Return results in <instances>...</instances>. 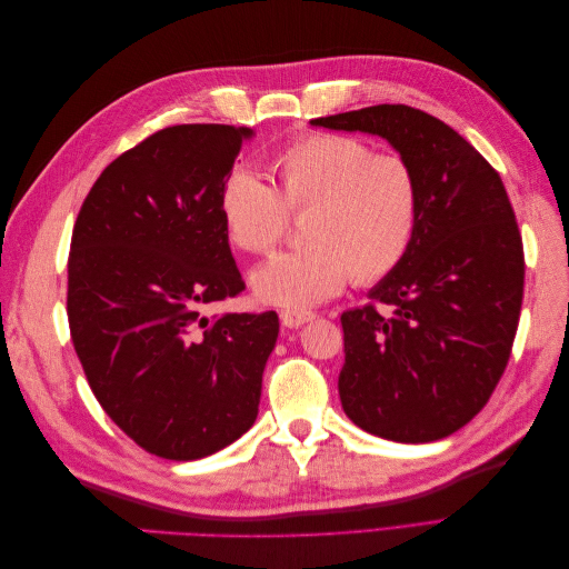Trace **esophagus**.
I'll use <instances>...</instances> for the list:
<instances>
[{
    "label": "esophagus",
    "mask_w": 569,
    "mask_h": 569,
    "mask_svg": "<svg viewBox=\"0 0 569 569\" xmlns=\"http://www.w3.org/2000/svg\"><path fill=\"white\" fill-rule=\"evenodd\" d=\"M316 318V313L313 311H280V320H282V325L284 327H289V330H295V327H301L303 322H308V320H313Z\"/></svg>",
    "instance_id": "1"
}]
</instances>
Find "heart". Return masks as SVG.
Masks as SVG:
<instances>
[{
	"mask_svg": "<svg viewBox=\"0 0 569 569\" xmlns=\"http://www.w3.org/2000/svg\"><path fill=\"white\" fill-rule=\"evenodd\" d=\"M272 187L239 168L220 187L218 211L242 251L270 253L303 216V247L270 258L253 272L256 297L306 308L335 297L353 278L385 280L416 242L422 187L401 153H375L349 134L313 132L284 144L270 161Z\"/></svg>",
	"mask_w": 569,
	"mask_h": 569,
	"instance_id": "b5f03b06",
	"label": "heart"
}]
</instances>
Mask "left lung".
I'll return each mask as SVG.
<instances>
[{
	"mask_svg": "<svg viewBox=\"0 0 569 569\" xmlns=\"http://www.w3.org/2000/svg\"><path fill=\"white\" fill-rule=\"evenodd\" d=\"M311 123L385 137L422 187L406 261L368 306L341 313V408L382 439L449 437L487 406L520 322L525 249L503 180L443 120L406 104Z\"/></svg>",
	"mask_w": 569,
	"mask_h": 569,
	"instance_id": "left-lung-1",
	"label": "left lung"
}]
</instances>
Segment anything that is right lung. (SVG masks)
<instances>
[{
    "label": "right lung",
    "instance_id": "right-lung-1",
    "mask_svg": "<svg viewBox=\"0 0 569 569\" xmlns=\"http://www.w3.org/2000/svg\"><path fill=\"white\" fill-rule=\"evenodd\" d=\"M249 128L189 123L120 153L84 197L68 327L107 416L151 456L206 458L258 416L274 311L206 318L244 289L218 211Z\"/></svg>",
    "mask_w": 569,
    "mask_h": 569
}]
</instances>
